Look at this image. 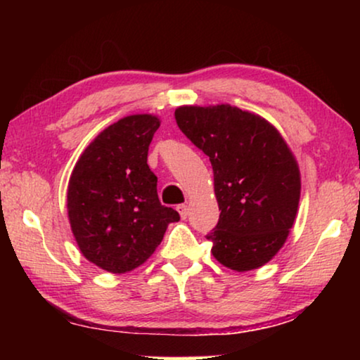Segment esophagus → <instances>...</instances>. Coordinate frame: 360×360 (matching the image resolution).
Here are the masks:
<instances>
[{"instance_id": "34e87169", "label": "esophagus", "mask_w": 360, "mask_h": 360, "mask_svg": "<svg viewBox=\"0 0 360 360\" xmlns=\"http://www.w3.org/2000/svg\"><path fill=\"white\" fill-rule=\"evenodd\" d=\"M176 211H179V214H180L181 219H186V216H188V206H186V205H179V206H176Z\"/></svg>"}]
</instances>
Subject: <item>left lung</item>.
I'll list each match as a JSON object with an SVG mask.
<instances>
[{
    "mask_svg": "<svg viewBox=\"0 0 360 360\" xmlns=\"http://www.w3.org/2000/svg\"><path fill=\"white\" fill-rule=\"evenodd\" d=\"M180 131L210 157L221 214L206 239L226 267L267 264L287 240L300 201L297 160L278 131L236 106H180Z\"/></svg>",
    "mask_w": 360,
    "mask_h": 360,
    "instance_id": "8db88e82",
    "label": "left lung"
}]
</instances>
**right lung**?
Instances as JSON below:
<instances>
[{"instance_id":"right-lung-1","label":"right lung","mask_w":360,"mask_h":360,"mask_svg":"<svg viewBox=\"0 0 360 360\" xmlns=\"http://www.w3.org/2000/svg\"><path fill=\"white\" fill-rule=\"evenodd\" d=\"M160 121L126 116L86 147L72 172L68 219L82 254L103 270L139 267L162 243L167 226L180 219L160 205L147 152Z\"/></svg>"}]
</instances>
